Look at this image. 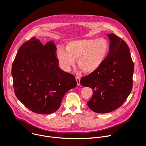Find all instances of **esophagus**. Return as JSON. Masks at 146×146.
I'll use <instances>...</instances> for the list:
<instances>
[{
  "label": "esophagus",
  "instance_id": "1",
  "mask_svg": "<svg viewBox=\"0 0 146 146\" xmlns=\"http://www.w3.org/2000/svg\"><path fill=\"white\" fill-rule=\"evenodd\" d=\"M76 81H77V84L78 86L80 85V77L78 76H76Z\"/></svg>",
  "mask_w": 146,
  "mask_h": 146
}]
</instances>
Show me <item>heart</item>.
Listing matches in <instances>:
<instances>
[{
	"label": "heart",
	"instance_id": "heart-1",
	"mask_svg": "<svg viewBox=\"0 0 146 146\" xmlns=\"http://www.w3.org/2000/svg\"><path fill=\"white\" fill-rule=\"evenodd\" d=\"M109 48V43L104 38L77 40L67 44L66 50L62 47L59 48L57 56L64 70L69 71L77 59L78 66L84 73H90L102 64Z\"/></svg>",
	"mask_w": 146,
	"mask_h": 146
}]
</instances>
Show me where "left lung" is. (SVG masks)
<instances>
[{"label":"left lung","mask_w":146,"mask_h":146,"mask_svg":"<svg viewBox=\"0 0 146 146\" xmlns=\"http://www.w3.org/2000/svg\"><path fill=\"white\" fill-rule=\"evenodd\" d=\"M108 36L110 43L108 56L97 70L80 81L81 86L92 88L93 95L87 105L99 113H110L121 107L133 86L134 64L129 48L114 34Z\"/></svg>","instance_id":"8db88e82"}]
</instances>
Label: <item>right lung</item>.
<instances>
[{
    "mask_svg": "<svg viewBox=\"0 0 146 146\" xmlns=\"http://www.w3.org/2000/svg\"><path fill=\"white\" fill-rule=\"evenodd\" d=\"M52 41L43 45L33 37L20 46L12 65L15 96L37 114L55 112L65 94L77 86L72 74L58 66Z\"/></svg>",
    "mask_w": 146,
    "mask_h": 146,
    "instance_id": "obj_1",
    "label": "right lung"
}]
</instances>
